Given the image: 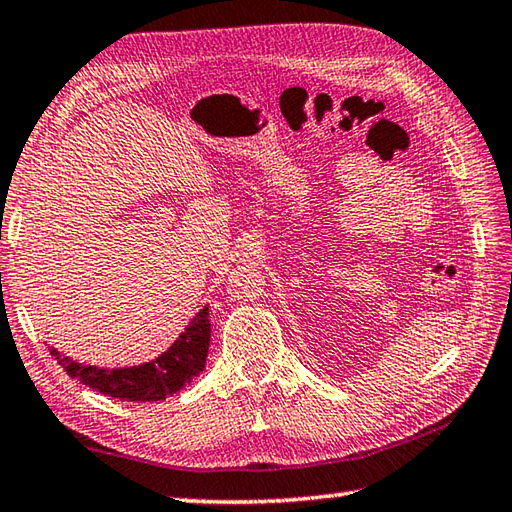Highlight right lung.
Here are the masks:
<instances>
[{"instance_id":"add662e5","label":"right lung","mask_w":512,"mask_h":512,"mask_svg":"<svg viewBox=\"0 0 512 512\" xmlns=\"http://www.w3.org/2000/svg\"><path fill=\"white\" fill-rule=\"evenodd\" d=\"M208 344L210 322L208 306H204L166 353L142 366H84L73 362L70 357L59 355L55 348H50V355L57 359V364L66 370L68 377L97 390V393L124 399V402H162V399L175 395L177 390H182L186 384L193 382V377L202 373L208 357Z\"/></svg>"}]
</instances>
